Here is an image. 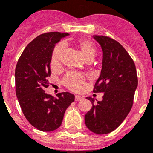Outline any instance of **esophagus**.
<instances>
[{
  "label": "esophagus",
  "mask_w": 153,
  "mask_h": 153,
  "mask_svg": "<svg viewBox=\"0 0 153 153\" xmlns=\"http://www.w3.org/2000/svg\"><path fill=\"white\" fill-rule=\"evenodd\" d=\"M82 99V97H81V96H79V95H76L75 96V101H81Z\"/></svg>",
  "instance_id": "obj_1"
}]
</instances>
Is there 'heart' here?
Segmentation results:
<instances>
[{"label":"heart","mask_w":153,"mask_h":153,"mask_svg":"<svg viewBox=\"0 0 153 153\" xmlns=\"http://www.w3.org/2000/svg\"><path fill=\"white\" fill-rule=\"evenodd\" d=\"M76 46L80 51L85 60L89 62L92 61L97 52V48L94 43L89 40H81L76 43ZM65 46L59 44L54 49L51 59V66L56 68L60 66L62 57L64 55ZM64 84L70 90L74 91H79L83 89L85 85V79L84 76L76 73H71L67 74L64 78Z\"/></svg>","instance_id":"b5f03b06"}]
</instances>
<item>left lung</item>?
Listing matches in <instances>:
<instances>
[{"label":"left lung","instance_id":"obj_1","mask_svg":"<svg viewBox=\"0 0 153 153\" xmlns=\"http://www.w3.org/2000/svg\"><path fill=\"white\" fill-rule=\"evenodd\" d=\"M103 51L102 69L93 92H104L103 100L92 104L85 115V123L97 134L110 133L124 121L133 105L137 76L133 59L119 42L106 36L93 37Z\"/></svg>","mask_w":153,"mask_h":153}]
</instances>
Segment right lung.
<instances>
[{
  "mask_svg": "<svg viewBox=\"0 0 153 153\" xmlns=\"http://www.w3.org/2000/svg\"><path fill=\"white\" fill-rule=\"evenodd\" d=\"M68 33L54 31L42 34L27 44L15 71L16 94L23 114L38 130L52 131L62 125L65 110L74 101L69 92L54 97L45 92L51 75L50 62L55 44Z\"/></svg>",
  "mask_w": 153,
  "mask_h": 153,
  "instance_id": "add662e5",
  "label": "right lung"
}]
</instances>
